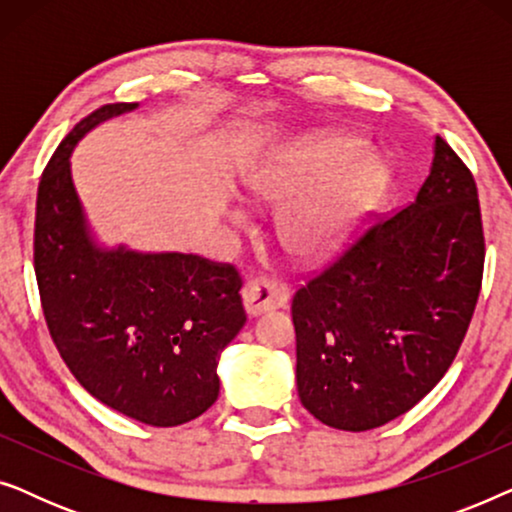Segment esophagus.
<instances>
[{
  "mask_svg": "<svg viewBox=\"0 0 512 512\" xmlns=\"http://www.w3.org/2000/svg\"><path fill=\"white\" fill-rule=\"evenodd\" d=\"M289 300V289L282 282L270 277H256L249 279L242 289V303L249 317H258V314L279 310Z\"/></svg>",
  "mask_w": 512,
  "mask_h": 512,
  "instance_id": "esophagus-1",
  "label": "esophagus"
}]
</instances>
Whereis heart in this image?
Returning <instances> with one entry per match:
<instances>
[{"label":"heart","instance_id":"heart-1","mask_svg":"<svg viewBox=\"0 0 512 512\" xmlns=\"http://www.w3.org/2000/svg\"><path fill=\"white\" fill-rule=\"evenodd\" d=\"M384 179V167L363 156L356 139L305 137L263 158L244 177V195L254 207L284 205L279 242L300 261H317L352 235Z\"/></svg>","mask_w":512,"mask_h":512}]
</instances>
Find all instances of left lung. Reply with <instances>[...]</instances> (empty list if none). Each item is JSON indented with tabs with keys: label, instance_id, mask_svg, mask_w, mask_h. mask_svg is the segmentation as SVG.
I'll return each instance as SVG.
<instances>
[{
	"label": "left lung",
	"instance_id": "left-lung-1",
	"mask_svg": "<svg viewBox=\"0 0 512 512\" xmlns=\"http://www.w3.org/2000/svg\"><path fill=\"white\" fill-rule=\"evenodd\" d=\"M485 237L473 174L445 139L415 202L296 291V382L340 431L401 417L443 380L480 296Z\"/></svg>",
	"mask_w": 512,
	"mask_h": 512
}]
</instances>
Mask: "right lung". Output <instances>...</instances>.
I'll list each match as a JSON object with an SVG mask.
<instances>
[{
    "instance_id": "add662e5",
    "label": "right lung",
    "mask_w": 512,
    "mask_h": 512,
    "mask_svg": "<svg viewBox=\"0 0 512 512\" xmlns=\"http://www.w3.org/2000/svg\"><path fill=\"white\" fill-rule=\"evenodd\" d=\"M139 104H104L62 139L37 193L34 272L62 361L125 417L179 426L219 398V356L244 326L233 265L95 240L72 179L74 146Z\"/></svg>"
}]
</instances>
